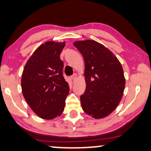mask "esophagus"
Here are the masks:
<instances>
[{
    "label": "esophagus",
    "instance_id": "1",
    "mask_svg": "<svg viewBox=\"0 0 151 151\" xmlns=\"http://www.w3.org/2000/svg\"><path fill=\"white\" fill-rule=\"evenodd\" d=\"M71 78H72V81H75L76 79H77V74H73V75L71 77Z\"/></svg>",
    "mask_w": 151,
    "mask_h": 151
}]
</instances>
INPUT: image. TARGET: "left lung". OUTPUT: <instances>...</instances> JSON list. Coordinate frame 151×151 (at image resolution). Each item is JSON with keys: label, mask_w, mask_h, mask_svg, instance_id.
<instances>
[{"label": "left lung", "mask_w": 151, "mask_h": 151, "mask_svg": "<svg viewBox=\"0 0 151 151\" xmlns=\"http://www.w3.org/2000/svg\"><path fill=\"white\" fill-rule=\"evenodd\" d=\"M85 61L86 91L81 95L83 111L95 119L108 116L123 97L125 79L121 63L109 49L95 40L75 41Z\"/></svg>", "instance_id": "obj_1"}]
</instances>
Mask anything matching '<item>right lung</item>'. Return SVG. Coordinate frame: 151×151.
Listing matches in <instances>:
<instances>
[{"instance_id": "obj_1", "label": "right lung", "mask_w": 151, "mask_h": 151, "mask_svg": "<svg viewBox=\"0 0 151 151\" xmlns=\"http://www.w3.org/2000/svg\"><path fill=\"white\" fill-rule=\"evenodd\" d=\"M65 42H46L34 51L22 72L24 98L40 118L51 120L63 112L70 87L63 76L60 55Z\"/></svg>"}]
</instances>
